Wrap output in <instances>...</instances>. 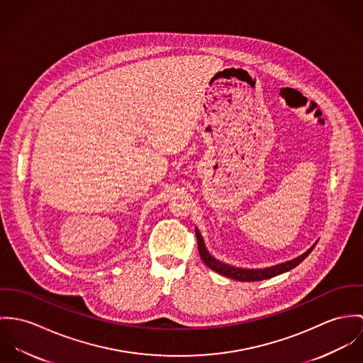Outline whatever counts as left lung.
Segmentation results:
<instances>
[{
	"instance_id": "obj_1",
	"label": "left lung",
	"mask_w": 363,
	"mask_h": 363,
	"mask_svg": "<svg viewBox=\"0 0 363 363\" xmlns=\"http://www.w3.org/2000/svg\"><path fill=\"white\" fill-rule=\"evenodd\" d=\"M196 231V238H198V247H199V253H201V260L204 262L206 266H208L211 270L228 277V279H233V280H237V281H262V280H267V279H272V277H276L279 274H282L285 272H289L291 269L296 267L302 260H305L308 257V255L313 250L315 245H312V247H309L303 255L292 259V260H288V262H284L280 264H276V266H272V267H266V269H241V267H234V266H230L227 263H223L220 260H217L214 256H211L206 246H204V241L201 238V233L198 228H195Z\"/></svg>"
}]
</instances>
